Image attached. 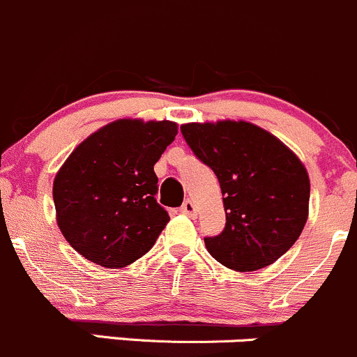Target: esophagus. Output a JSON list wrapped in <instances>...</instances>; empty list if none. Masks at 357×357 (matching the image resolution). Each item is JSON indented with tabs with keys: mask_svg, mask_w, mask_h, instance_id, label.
Masks as SVG:
<instances>
[{
	"mask_svg": "<svg viewBox=\"0 0 357 357\" xmlns=\"http://www.w3.org/2000/svg\"><path fill=\"white\" fill-rule=\"evenodd\" d=\"M180 213L185 214V216H189V218L197 216V209H195V204L190 201V199H187V201L183 202L182 208H180Z\"/></svg>",
	"mask_w": 357,
	"mask_h": 357,
	"instance_id": "esophagus-1",
	"label": "esophagus"
}]
</instances>
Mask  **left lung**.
Listing matches in <instances>:
<instances>
[{
	"instance_id": "obj_1",
	"label": "left lung",
	"mask_w": 357,
	"mask_h": 357,
	"mask_svg": "<svg viewBox=\"0 0 357 357\" xmlns=\"http://www.w3.org/2000/svg\"><path fill=\"white\" fill-rule=\"evenodd\" d=\"M182 134L220 180L226 226L204 238L225 267L250 272L271 266L301 235L308 220L310 178L281 139L247 121L189 122Z\"/></svg>"
}]
</instances>
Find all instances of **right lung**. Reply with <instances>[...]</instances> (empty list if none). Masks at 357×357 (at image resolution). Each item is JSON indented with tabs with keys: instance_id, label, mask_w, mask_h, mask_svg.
Returning a JSON list of instances; mask_svg holds the SVG:
<instances>
[{
	"instance_id": "add662e5",
	"label": "right lung",
	"mask_w": 357,
	"mask_h": 357,
	"mask_svg": "<svg viewBox=\"0 0 357 357\" xmlns=\"http://www.w3.org/2000/svg\"><path fill=\"white\" fill-rule=\"evenodd\" d=\"M177 132L172 121L117 119L73 149L52 197L57 226L79 255L119 269L155 245L170 216L155 199L153 167Z\"/></svg>"
}]
</instances>
